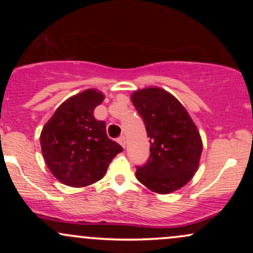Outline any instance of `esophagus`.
Returning <instances> with one entry per match:
<instances>
[{"label": "esophagus", "mask_w": 253, "mask_h": 253, "mask_svg": "<svg viewBox=\"0 0 253 253\" xmlns=\"http://www.w3.org/2000/svg\"><path fill=\"white\" fill-rule=\"evenodd\" d=\"M126 143H127V141H126V138H125L124 135H123V136H120V138H119V144H120L121 146H123V147L126 146Z\"/></svg>", "instance_id": "obj_1"}]
</instances>
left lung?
Wrapping results in <instances>:
<instances>
[{
  "mask_svg": "<svg viewBox=\"0 0 253 253\" xmlns=\"http://www.w3.org/2000/svg\"><path fill=\"white\" fill-rule=\"evenodd\" d=\"M130 101L143 118L150 138V158L135 176L147 189L170 194L181 189L199 169L202 139L189 113L159 86L135 90Z\"/></svg>",
  "mask_w": 253,
  "mask_h": 253,
  "instance_id": "1",
  "label": "left lung"
}]
</instances>
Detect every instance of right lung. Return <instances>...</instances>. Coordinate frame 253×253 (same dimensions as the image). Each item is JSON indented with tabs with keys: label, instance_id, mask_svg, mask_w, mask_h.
Returning a JSON list of instances; mask_svg holds the SVG:
<instances>
[{
	"label": "right lung",
	"instance_id": "right-lung-1",
	"mask_svg": "<svg viewBox=\"0 0 253 253\" xmlns=\"http://www.w3.org/2000/svg\"><path fill=\"white\" fill-rule=\"evenodd\" d=\"M104 100L102 91L86 89L58 107L40 133L42 157L59 182L83 188L100 181L123 147L108 138L106 123L94 109Z\"/></svg>",
	"mask_w": 253,
	"mask_h": 253
}]
</instances>
